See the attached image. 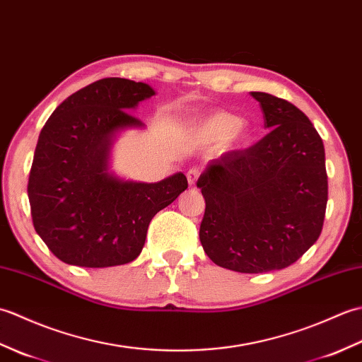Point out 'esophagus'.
<instances>
[{
	"label": "esophagus",
	"mask_w": 362,
	"mask_h": 362,
	"mask_svg": "<svg viewBox=\"0 0 362 362\" xmlns=\"http://www.w3.org/2000/svg\"><path fill=\"white\" fill-rule=\"evenodd\" d=\"M199 175H201V171H199L197 168H191V169H189L187 177H188V183H189L191 187L196 185L197 180H199Z\"/></svg>",
	"instance_id": "esophagus-1"
}]
</instances>
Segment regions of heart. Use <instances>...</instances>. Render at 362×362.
I'll use <instances>...</instances> for the list:
<instances>
[{
	"label": "heart",
	"mask_w": 362,
	"mask_h": 362,
	"mask_svg": "<svg viewBox=\"0 0 362 362\" xmlns=\"http://www.w3.org/2000/svg\"><path fill=\"white\" fill-rule=\"evenodd\" d=\"M199 141L211 144L222 140L241 141L245 132L241 119L227 112H214L197 122L194 129Z\"/></svg>",
	"instance_id": "1"
}]
</instances>
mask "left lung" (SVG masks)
Instances as JSON below:
<instances>
[{
    "label": "left lung",
    "mask_w": 362,
    "mask_h": 362,
    "mask_svg": "<svg viewBox=\"0 0 362 362\" xmlns=\"http://www.w3.org/2000/svg\"><path fill=\"white\" fill-rule=\"evenodd\" d=\"M250 95L269 134L222 153L199 177L205 199L199 238L214 264L261 274L296 263L317 241L328 180L324 143L308 117L281 98Z\"/></svg>",
    "instance_id": "8db88e82"
}]
</instances>
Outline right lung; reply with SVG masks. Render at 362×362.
Wrapping results in <instances>:
<instances>
[{"label":"right lung","instance_id":"add662e5","mask_svg":"<svg viewBox=\"0 0 362 362\" xmlns=\"http://www.w3.org/2000/svg\"><path fill=\"white\" fill-rule=\"evenodd\" d=\"M153 95L148 83L101 79L68 96L43 126L28 182L30 216L64 263L110 267L134 261L152 218L188 188L182 173L157 183L109 173L115 135L144 127L129 112Z\"/></svg>","mask_w":362,"mask_h":362}]
</instances>
